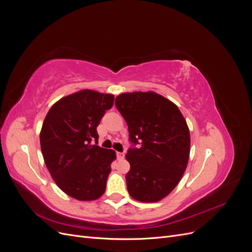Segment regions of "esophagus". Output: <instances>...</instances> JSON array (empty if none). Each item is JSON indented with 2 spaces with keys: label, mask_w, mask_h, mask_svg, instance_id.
Listing matches in <instances>:
<instances>
[{
  "label": "esophagus",
  "mask_w": 252,
  "mask_h": 252,
  "mask_svg": "<svg viewBox=\"0 0 252 252\" xmlns=\"http://www.w3.org/2000/svg\"><path fill=\"white\" fill-rule=\"evenodd\" d=\"M117 157L119 159H123L125 158L124 152H117Z\"/></svg>",
  "instance_id": "1"
}]
</instances>
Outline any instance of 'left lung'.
<instances>
[{"label":"left lung","instance_id":"8db88e82","mask_svg":"<svg viewBox=\"0 0 252 252\" xmlns=\"http://www.w3.org/2000/svg\"><path fill=\"white\" fill-rule=\"evenodd\" d=\"M116 106L127 123L129 140L142 144L126 155L130 164L128 192L139 202L161 201L186 170L190 154L186 120L177 105L154 91L121 94Z\"/></svg>","mask_w":252,"mask_h":252}]
</instances>
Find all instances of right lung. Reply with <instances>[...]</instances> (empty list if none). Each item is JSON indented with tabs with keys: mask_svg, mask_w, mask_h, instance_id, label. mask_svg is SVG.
<instances>
[{
	"mask_svg": "<svg viewBox=\"0 0 252 252\" xmlns=\"http://www.w3.org/2000/svg\"><path fill=\"white\" fill-rule=\"evenodd\" d=\"M114 95L83 89L51 106L40 132L45 164L59 188L79 201L100 199L106 190L116 151L97 142L96 127Z\"/></svg>",
	"mask_w": 252,
	"mask_h": 252,
	"instance_id": "add662e5",
	"label": "right lung"
}]
</instances>
